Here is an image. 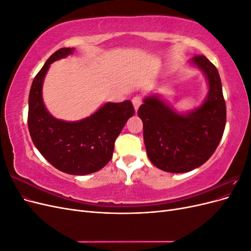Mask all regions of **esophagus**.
I'll use <instances>...</instances> for the list:
<instances>
[{"label":"esophagus","instance_id":"obj_1","mask_svg":"<svg viewBox=\"0 0 251 251\" xmlns=\"http://www.w3.org/2000/svg\"><path fill=\"white\" fill-rule=\"evenodd\" d=\"M132 102H133V105H134V108H135V111L137 112L138 108L140 107V104L142 103V98H141V96H135V97H133Z\"/></svg>","mask_w":251,"mask_h":251}]
</instances>
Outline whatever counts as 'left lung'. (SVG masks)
Listing matches in <instances>:
<instances>
[{"label":"left lung","instance_id":"left-lung-1","mask_svg":"<svg viewBox=\"0 0 251 251\" xmlns=\"http://www.w3.org/2000/svg\"><path fill=\"white\" fill-rule=\"evenodd\" d=\"M192 63L206 75L209 85L206 100L200 108L182 115L160 98L151 96L138 109L150 160L169 173H186L206 162L225 128L226 104L217 68L204 55H195Z\"/></svg>","mask_w":251,"mask_h":251}]
</instances>
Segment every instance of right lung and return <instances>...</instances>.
<instances>
[{"instance_id": "obj_1", "label": "right lung", "mask_w": 251, "mask_h": 251, "mask_svg": "<svg viewBox=\"0 0 251 251\" xmlns=\"http://www.w3.org/2000/svg\"><path fill=\"white\" fill-rule=\"evenodd\" d=\"M72 52L73 48L58 49L36 74L29 93L28 128L36 149L55 169L87 175L101 170L111 160L114 143L135 109L130 100L108 102L93 115L75 123L50 115L42 97L44 77L51 63Z\"/></svg>"}]
</instances>
